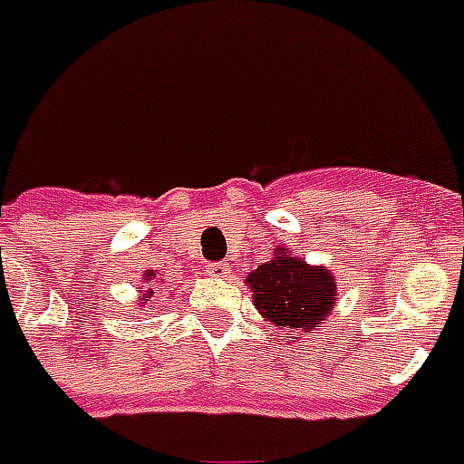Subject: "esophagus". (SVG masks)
Masks as SVG:
<instances>
[{
    "label": "esophagus",
    "mask_w": 464,
    "mask_h": 464,
    "mask_svg": "<svg viewBox=\"0 0 464 464\" xmlns=\"http://www.w3.org/2000/svg\"><path fill=\"white\" fill-rule=\"evenodd\" d=\"M207 275L215 279H229L232 275V267L227 265V262H212V265H207Z\"/></svg>",
    "instance_id": "esophagus-1"
}]
</instances>
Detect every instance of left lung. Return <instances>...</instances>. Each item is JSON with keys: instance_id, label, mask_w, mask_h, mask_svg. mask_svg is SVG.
<instances>
[{"instance_id": "8db88e82", "label": "left lung", "mask_w": 464, "mask_h": 464, "mask_svg": "<svg viewBox=\"0 0 464 464\" xmlns=\"http://www.w3.org/2000/svg\"><path fill=\"white\" fill-rule=\"evenodd\" d=\"M245 285L265 322L297 334L322 327L340 297L332 269L307 265L300 255H292L287 245H277L267 262L249 272Z\"/></svg>"}]
</instances>
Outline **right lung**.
Wrapping results in <instances>:
<instances>
[{
	"mask_svg": "<svg viewBox=\"0 0 464 464\" xmlns=\"http://www.w3.org/2000/svg\"><path fill=\"white\" fill-rule=\"evenodd\" d=\"M152 281L155 282V285H157V282H160V277H157V272H154V269H144L142 285L137 287V292H140V295H137V302H134L137 307H144V304H147V302H150L154 297V290H157V287L151 285ZM169 300H172V297H169Z\"/></svg>",
	"mask_w": 464,
	"mask_h": 464,
	"instance_id": "obj_1",
	"label": "right lung"
}]
</instances>
